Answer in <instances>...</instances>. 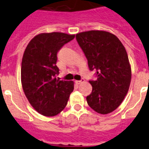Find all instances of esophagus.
Instances as JSON below:
<instances>
[{"instance_id": "esophagus-1", "label": "esophagus", "mask_w": 149, "mask_h": 149, "mask_svg": "<svg viewBox=\"0 0 149 149\" xmlns=\"http://www.w3.org/2000/svg\"><path fill=\"white\" fill-rule=\"evenodd\" d=\"M84 81V79H82V80H81V81H75V83H76V84L79 85V84H82Z\"/></svg>"}]
</instances>
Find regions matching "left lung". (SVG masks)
I'll list each match as a JSON object with an SVG mask.
<instances>
[{
  "instance_id": "1",
  "label": "left lung",
  "mask_w": 149,
  "mask_h": 149,
  "mask_svg": "<svg viewBox=\"0 0 149 149\" xmlns=\"http://www.w3.org/2000/svg\"><path fill=\"white\" fill-rule=\"evenodd\" d=\"M76 39L88 60L96 81H89L93 91L86 97L91 108L101 114L114 111L128 92L131 68L125 48L118 38L104 30L76 34Z\"/></svg>"
}]
</instances>
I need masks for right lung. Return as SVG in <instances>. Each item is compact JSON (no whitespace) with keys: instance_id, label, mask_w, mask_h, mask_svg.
Instances as JSON below:
<instances>
[{"instance_id":"right-lung-1","label":"right lung","mask_w":149,"mask_h":149,"mask_svg":"<svg viewBox=\"0 0 149 149\" xmlns=\"http://www.w3.org/2000/svg\"><path fill=\"white\" fill-rule=\"evenodd\" d=\"M75 35L53 32L38 34L27 45L22 62V88L38 113L54 116L65 108L74 90L73 81L56 78L57 53Z\"/></svg>"}]
</instances>
